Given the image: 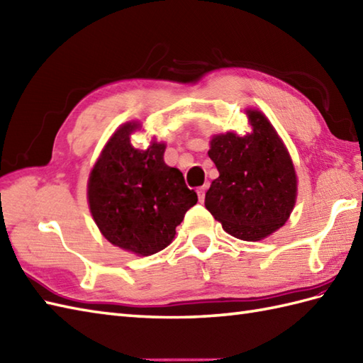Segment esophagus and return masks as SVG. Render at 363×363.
Instances as JSON below:
<instances>
[{
  "mask_svg": "<svg viewBox=\"0 0 363 363\" xmlns=\"http://www.w3.org/2000/svg\"><path fill=\"white\" fill-rule=\"evenodd\" d=\"M206 190H207V186H203V187H199V189H198V199H199V203H203V201H204V198H206Z\"/></svg>",
  "mask_w": 363,
  "mask_h": 363,
  "instance_id": "obj_1",
  "label": "esophagus"
}]
</instances>
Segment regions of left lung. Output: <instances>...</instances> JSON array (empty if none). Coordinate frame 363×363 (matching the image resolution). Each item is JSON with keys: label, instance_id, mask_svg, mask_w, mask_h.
<instances>
[{"label": "left lung", "instance_id": "8db88e82", "mask_svg": "<svg viewBox=\"0 0 363 363\" xmlns=\"http://www.w3.org/2000/svg\"><path fill=\"white\" fill-rule=\"evenodd\" d=\"M251 133L211 137L209 157L220 176L206 194V207L223 229L245 242L264 240L290 218L298 176L287 146L267 115L246 107Z\"/></svg>", "mask_w": 363, "mask_h": 363}]
</instances>
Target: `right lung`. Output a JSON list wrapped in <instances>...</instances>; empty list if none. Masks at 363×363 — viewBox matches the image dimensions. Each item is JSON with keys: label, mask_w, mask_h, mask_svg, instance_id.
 I'll use <instances>...</instances> for the list:
<instances>
[{"label": "right lung", "mask_w": 363, "mask_h": 363, "mask_svg": "<svg viewBox=\"0 0 363 363\" xmlns=\"http://www.w3.org/2000/svg\"><path fill=\"white\" fill-rule=\"evenodd\" d=\"M138 130L142 123L133 120L109 137L90 169L87 201L107 242L145 257L174 240L198 196L179 169L165 164V142L152 137L148 148H134L130 135Z\"/></svg>", "instance_id": "obj_1"}]
</instances>
